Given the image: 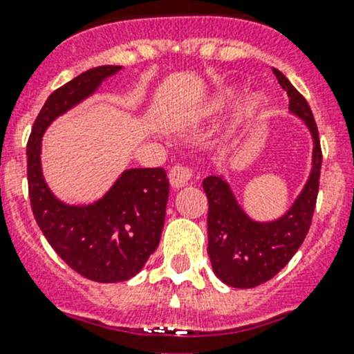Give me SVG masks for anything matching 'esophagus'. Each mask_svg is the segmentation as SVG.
Wrapping results in <instances>:
<instances>
[{
    "mask_svg": "<svg viewBox=\"0 0 354 354\" xmlns=\"http://www.w3.org/2000/svg\"><path fill=\"white\" fill-rule=\"evenodd\" d=\"M194 180V169L190 166H185V164H176L169 169V181L171 187L181 188L185 185H188Z\"/></svg>",
    "mask_w": 354,
    "mask_h": 354,
    "instance_id": "1",
    "label": "esophagus"
}]
</instances>
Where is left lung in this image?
Returning a JSON list of instances; mask_svg holds the SVG:
<instances>
[{
  "instance_id": "8db88e82",
  "label": "left lung",
  "mask_w": 354,
  "mask_h": 354,
  "mask_svg": "<svg viewBox=\"0 0 354 354\" xmlns=\"http://www.w3.org/2000/svg\"><path fill=\"white\" fill-rule=\"evenodd\" d=\"M281 87L289 95V109L298 114L313 135V169L305 190L279 221L255 223L240 209L230 187L219 176H209L202 187L209 200V246L207 253L216 276L233 288H255L272 279L291 260L312 226L322 167L319 128L306 99L291 82L272 68Z\"/></svg>"
}]
</instances>
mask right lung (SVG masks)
Returning <instances> with one entry per match:
<instances>
[{
  "label": "right lung",
  "instance_id": "add662e5",
  "mask_svg": "<svg viewBox=\"0 0 354 354\" xmlns=\"http://www.w3.org/2000/svg\"><path fill=\"white\" fill-rule=\"evenodd\" d=\"M120 68H91L56 88L39 111L27 142L28 198L35 223L75 272L97 283L130 279L156 252L169 195L166 171L162 167L128 169L104 198L87 207H70L58 202L46 187L39 152L48 124L92 94Z\"/></svg>",
  "mask_w": 354,
  "mask_h": 354
}]
</instances>
